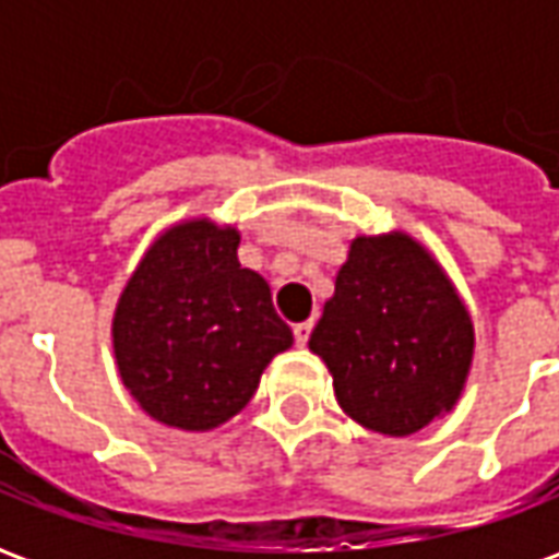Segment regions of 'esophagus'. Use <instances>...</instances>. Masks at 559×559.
<instances>
[{"instance_id": "1", "label": "esophagus", "mask_w": 559, "mask_h": 559, "mask_svg": "<svg viewBox=\"0 0 559 559\" xmlns=\"http://www.w3.org/2000/svg\"><path fill=\"white\" fill-rule=\"evenodd\" d=\"M311 329H314V323H311V320H305V323H296V326H293V338H296V344H299V347H305V344H308V338H311Z\"/></svg>"}]
</instances>
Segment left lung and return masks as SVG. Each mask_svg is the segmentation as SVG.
I'll list each match as a JSON object with an SVG mask.
<instances>
[{
  "label": "left lung",
  "mask_w": 559,
  "mask_h": 559,
  "mask_svg": "<svg viewBox=\"0 0 559 559\" xmlns=\"http://www.w3.org/2000/svg\"><path fill=\"white\" fill-rule=\"evenodd\" d=\"M308 347L341 411L404 437L455 407L473 362V323L452 281L404 233L353 239Z\"/></svg>",
  "instance_id": "8db88e82"
}]
</instances>
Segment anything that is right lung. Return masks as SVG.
<instances>
[{"label": "right lung", "instance_id": "add662e5", "mask_svg": "<svg viewBox=\"0 0 559 559\" xmlns=\"http://www.w3.org/2000/svg\"><path fill=\"white\" fill-rule=\"evenodd\" d=\"M239 233L185 221L152 242L119 296L114 353L138 404L170 428L209 431L242 411L293 344L263 275L239 266Z\"/></svg>", "mask_w": 559, "mask_h": 559}]
</instances>
